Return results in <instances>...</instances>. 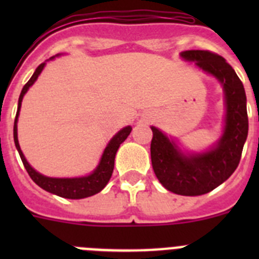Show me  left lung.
<instances>
[{
  "label": "left lung",
  "instance_id": "left-lung-1",
  "mask_svg": "<svg viewBox=\"0 0 259 259\" xmlns=\"http://www.w3.org/2000/svg\"><path fill=\"white\" fill-rule=\"evenodd\" d=\"M180 56L217 77L223 87L226 100L223 135L207 152L185 154L175 141L152 127L150 157L155 176L167 191L182 196H201L226 182L239 166L248 137L246 96L241 80L223 57L209 50H185Z\"/></svg>",
  "mask_w": 259,
  "mask_h": 259
}]
</instances>
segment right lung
Wrapping results in <instances>:
<instances>
[{
  "label": "right lung",
  "instance_id": "right-lung-1",
  "mask_svg": "<svg viewBox=\"0 0 259 259\" xmlns=\"http://www.w3.org/2000/svg\"><path fill=\"white\" fill-rule=\"evenodd\" d=\"M53 58H54V57H52L50 59ZM44 66L45 62L44 63H41V65L36 68V71L33 72L31 79L27 81V84L23 87L22 92H20L19 101H18L17 116H15V122H14V143H15L18 152H19L20 159H22L23 164L26 167L27 172H28V175L31 176V179L33 180L40 188L45 189V191L50 192V193L53 194H57L59 197L71 198V200H80V198L91 197L93 194L101 192L102 189L106 187L107 183H109L110 178H111V174H113L114 170V161H115L116 152H118L120 144L127 139L128 135L131 134L132 127L131 125L124 127L109 141V144H107V146L104 150L101 161H100L98 166L96 167V170L93 171L91 175L81 176V178H49V176L41 175V174L37 172L35 168H32L31 164L27 162L26 157H24L23 152L20 150L19 141H18L17 123L18 116H19L20 106H22L23 96L26 95L27 91L29 89V87L35 83L36 79L38 77V75L41 74L42 68H44Z\"/></svg>",
  "mask_w": 259,
  "mask_h": 259
}]
</instances>
